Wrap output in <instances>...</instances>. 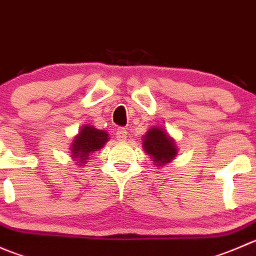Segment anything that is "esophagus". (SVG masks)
I'll return each mask as SVG.
<instances>
[{
	"mask_svg": "<svg viewBox=\"0 0 256 256\" xmlns=\"http://www.w3.org/2000/svg\"><path fill=\"white\" fill-rule=\"evenodd\" d=\"M116 138H118V141H125L126 138H128V131H126L125 128H118V130L116 131Z\"/></svg>",
	"mask_w": 256,
	"mask_h": 256,
	"instance_id": "obj_1",
	"label": "esophagus"
}]
</instances>
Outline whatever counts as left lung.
<instances>
[{"mask_svg": "<svg viewBox=\"0 0 256 256\" xmlns=\"http://www.w3.org/2000/svg\"><path fill=\"white\" fill-rule=\"evenodd\" d=\"M144 148L150 154L157 166L170 164L177 154V147L174 140L167 135L164 128H151L144 136Z\"/></svg>", "mask_w": 256, "mask_h": 256, "instance_id": "1", "label": "left lung"}]
</instances>
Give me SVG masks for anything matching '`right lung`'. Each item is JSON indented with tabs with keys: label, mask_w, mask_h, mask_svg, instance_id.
I'll return each instance as SVG.
<instances>
[{
	"label": "right lung",
	"mask_w": 256,
	"mask_h": 256,
	"mask_svg": "<svg viewBox=\"0 0 256 256\" xmlns=\"http://www.w3.org/2000/svg\"><path fill=\"white\" fill-rule=\"evenodd\" d=\"M108 141H109V135L106 131L98 130L94 126L90 125L82 126L70 146L72 157L74 160H78L82 166L86 162L90 154L102 148Z\"/></svg>",
	"instance_id": "add662e5"
}]
</instances>
